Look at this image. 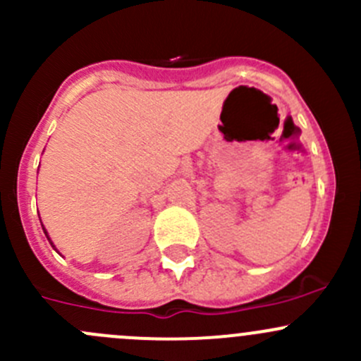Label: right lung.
<instances>
[{
  "mask_svg": "<svg viewBox=\"0 0 361 361\" xmlns=\"http://www.w3.org/2000/svg\"><path fill=\"white\" fill-rule=\"evenodd\" d=\"M42 227H43V225H42ZM43 232H45L47 239H49V243H50V245H52V248H54V250H56V246H54V243H52V241H50V238H49V234H47V231H45V228H43Z\"/></svg>",
  "mask_w": 361,
  "mask_h": 361,
  "instance_id": "right-lung-1",
  "label": "right lung"
}]
</instances>
